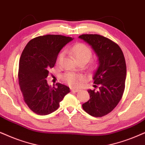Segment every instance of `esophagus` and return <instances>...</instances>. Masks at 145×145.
I'll return each instance as SVG.
<instances>
[{"mask_svg": "<svg viewBox=\"0 0 145 145\" xmlns=\"http://www.w3.org/2000/svg\"><path fill=\"white\" fill-rule=\"evenodd\" d=\"M71 91H74V92H78V91H80V89L78 88H71Z\"/></svg>", "mask_w": 145, "mask_h": 145, "instance_id": "1", "label": "esophagus"}]
</instances>
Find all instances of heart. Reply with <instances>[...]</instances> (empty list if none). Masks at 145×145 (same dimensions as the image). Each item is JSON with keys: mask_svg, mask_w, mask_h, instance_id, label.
I'll return each mask as SVG.
<instances>
[{"mask_svg": "<svg viewBox=\"0 0 145 145\" xmlns=\"http://www.w3.org/2000/svg\"><path fill=\"white\" fill-rule=\"evenodd\" d=\"M69 51L74 57L77 61L80 60H84L86 62L89 61L91 59L92 53L91 49L87 45L83 43H77L69 49ZM63 57V53H61L58 57V61H59ZM63 80L71 86H76L80 84L82 80V77L71 73H68L63 76Z\"/></svg>", "mask_w": 145, "mask_h": 145, "instance_id": "b5f03b06", "label": "heart"}]
</instances>
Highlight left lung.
I'll use <instances>...</instances> for the list:
<instances>
[{"label":"left lung","instance_id":"left-lung-1","mask_svg":"<svg viewBox=\"0 0 145 145\" xmlns=\"http://www.w3.org/2000/svg\"><path fill=\"white\" fill-rule=\"evenodd\" d=\"M90 45L98 58V66L94 71V88L88 89L89 98L82 104L88 114L94 117H102L112 110L121 100L125 88L126 66L120 47L105 37L96 34L79 36Z\"/></svg>","mask_w":145,"mask_h":145}]
</instances>
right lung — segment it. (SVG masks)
Listing matches in <instances>:
<instances>
[{
	"label": "right lung",
	"mask_w": 145,
	"mask_h": 145,
	"mask_svg": "<svg viewBox=\"0 0 145 145\" xmlns=\"http://www.w3.org/2000/svg\"><path fill=\"white\" fill-rule=\"evenodd\" d=\"M73 39L59 35H47L31 40L24 49L19 61V84L25 103L35 114L54 112L70 91L69 87L59 83L56 84L57 88H51L46 78L60 51Z\"/></svg>",
	"instance_id": "obj_1"
}]
</instances>
